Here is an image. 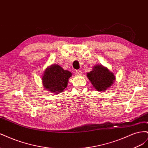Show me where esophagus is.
<instances>
[{
	"label": "esophagus",
	"instance_id": "obj_1",
	"mask_svg": "<svg viewBox=\"0 0 148 148\" xmlns=\"http://www.w3.org/2000/svg\"><path fill=\"white\" fill-rule=\"evenodd\" d=\"M75 73H76V74H77V75H81L82 74V72L79 70H76Z\"/></svg>",
	"mask_w": 148,
	"mask_h": 148
}]
</instances>
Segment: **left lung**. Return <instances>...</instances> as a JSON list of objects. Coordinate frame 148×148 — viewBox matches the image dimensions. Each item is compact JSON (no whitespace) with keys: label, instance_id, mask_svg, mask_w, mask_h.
<instances>
[{"label":"left lung","instance_id":"1","mask_svg":"<svg viewBox=\"0 0 148 148\" xmlns=\"http://www.w3.org/2000/svg\"><path fill=\"white\" fill-rule=\"evenodd\" d=\"M87 77L97 91H104L114 82L112 73L102 65H96L92 71L87 73Z\"/></svg>","mask_w":148,"mask_h":148}]
</instances>
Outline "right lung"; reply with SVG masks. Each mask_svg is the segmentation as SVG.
Masks as SVG:
<instances>
[{"label":"right lung","instance_id":"obj_1","mask_svg":"<svg viewBox=\"0 0 148 148\" xmlns=\"http://www.w3.org/2000/svg\"><path fill=\"white\" fill-rule=\"evenodd\" d=\"M71 76L70 71L65 70L59 65H53L47 67L42 76V83L47 91L59 94L67 86L69 78Z\"/></svg>","mask_w":148,"mask_h":148}]
</instances>
